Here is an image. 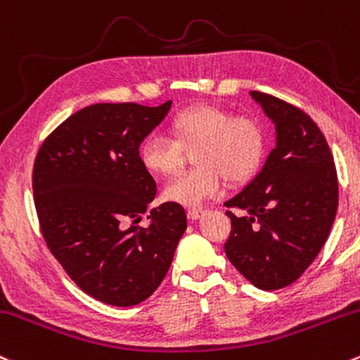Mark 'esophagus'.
<instances>
[{
	"label": "esophagus",
	"instance_id": "esophagus-1",
	"mask_svg": "<svg viewBox=\"0 0 360 360\" xmlns=\"http://www.w3.org/2000/svg\"><path fill=\"white\" fill-rule=\"evenodd\" d=\"M203 213H205L203 208H191V210H188V217L191 220H198Z\"/></svg>",
	"mask_w": 360,
	"mask_h": 360
}]
</instances>
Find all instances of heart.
<instances>
[{
  "instance_id": "b5f03b06",
  "label": "heart",
  "mask_w": 360,
  "mask_h": 360,
  "mask_svg": "<svg viewBox=\"0 0 360 360\" xmlns=\"http://www.w3.org/2000/svg\"><path fill=\"white\" fill-rule=\"evenodd\" d=\"M172 140L147 136L140 143L141 165L155 176L179 171L184 152L195 153L198 169L176 176L165 184V201L186 208H198L222 193L224 177L229 183H244L262 167L268 136L263 124L250 116H234L229 110L196 104L179 110L169 124Z\"/></svg>"
}]
</instances>
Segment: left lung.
<instances>
[{
    "label": "left lung",
    "mask_w": 360,
    "mask_h": 360,
    "mask_svg": "<svg viewBox=\"0 0 360 360\" xmlns=\"http://www.w3.org/2000/svg\"><path fill=\"white\" fill-rule=\"evenodd\" d=\"M275 126V148L262 171L225 201L232 231L229 262L255 287L290 285L326 243L338 207V181L330 147L301 109L252 90Z\"/></svg>",
    "instance_id": "obj_1"
}]
</instances>
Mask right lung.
<instances>
[{
	"mask_svg": "<svg viewBox=\"0 0 360 360\" xmlns=\"http://www.w3.org/2000/svg\"><path fill=\"white\" fill-rule=\"evenodd\" d=\"M171 104L89 105L35 157L34 200L47 248L82 290L110 306H135L157 290L188 227L184 208L171 201L150 210L148 227L138 225L157 195L138 150Z\"/></svg>",
	"mask_w": 360,
	"mask_h": 360,
	"instance_id": "1",
	"label": "right lung"
}]
</instances>
